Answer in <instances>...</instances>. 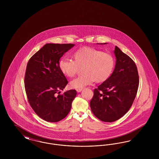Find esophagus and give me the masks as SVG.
<instances>
[{
	"label": "esophagus",
	"instance_id": "34e87169",
	"mask_svg": "<svg viewBox=\"0 0 159 159\" xmlns=\"http://www.w3.org/2000/svg\"><path fill=\"white\" fill-rule=\"evenodd\" d=\"M82 89H83L82 88V89H76V91H77V92H80L81 91H82Z\"/></svg>",
	"mask_w": 159,
	"mask_h": 159
}]
</instances>
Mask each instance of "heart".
I'll return each mask as SVG.
<instances>
[{"label": "heart", "instance_id": "heart-1", "mask_svg": "<svg viewBox=\"0 0 159 159\" xmlns=\"http://www.w3.org/2000/svg\"><path fill=\"white\" fill-rule=\"evenodd\" d=\"M74 61L63 58L59 62L61 73L68 77H73L82 69V75L70 82L73 89H82L94 81L102 83L112 74L114 59L110 53L89 47H83L73 55Z\"/></svg>", "mask_w": 159, "mask_h": 159}]
</instances>
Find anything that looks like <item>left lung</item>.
<instances>
[{
  "label": "left lung",
  "mask_w": 159,
  "mask_h": 159,
  "mask_svg": "<svg viewBox=\"0 0 159 159\" xmlns=\"http://www.w3.org/2000/svg\"><path fill=\"white\" fill-rule=\"evenodd\" d=\"M114 53L116 61L113 72L94 89L90 102L93 114L105 122L116 121L128 111L136 97L139 85L138 70L134 61L116 46Z\"/></svg>",
  "instance_id": "obj_1"
}]
</instances>
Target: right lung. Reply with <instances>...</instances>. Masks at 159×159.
<instances>
[{
  "label": "right lung",
  "instance_id": "obj_1",
  "mask_svg": "<svg viewBox=\"0 0 159 159\" xmlns=\"http://www.w3.org/2000/svg\"><path fill=\"white\" fill-rule=\"evenodd\" d=\"M74 44L47 43L29 61L24 77L25 89L29 104L39 117L57 122L69 113L76 97L72 89L60 95L68 83L59 68V61Z\"/></svg>",
  "mask_w": 159,
  "mask_h": 159
}]
</instances>
